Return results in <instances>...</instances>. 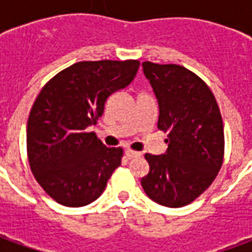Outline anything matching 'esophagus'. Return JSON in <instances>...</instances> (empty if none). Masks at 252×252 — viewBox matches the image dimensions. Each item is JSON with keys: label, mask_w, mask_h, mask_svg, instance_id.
Wrapping results in <instances>:
<instances>
[{"label": "esophagus", "mask_w": 252, "mask_h": 252, "mask_svg": "<svg viewBox=\"0 0 252 252\" xmlns=\"http://www.w3.org/2000/svg\"><path fill=\"white\" fill-rule=\"evenodd\" d=\"M126 158L131 159V158H136V157H140L142 154L137 153V151H133V150H129V148H126Z\"/></svg>", "instance_id": "34e87169"}]
</instances>
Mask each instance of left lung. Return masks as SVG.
Listing matches in <instances>:
<instances>
[{
	"mask_svg": "<svg viewBox=\"0 0 252 252\" xmlns=\"http://www.w3.org/2000/svg\"><path fill=\"white\" fill-rule=\"evenodd\" d=\"M143 71L158 98V128L167 132L169 147L163 155H144L150 171L142 186L155 202L181 208L202 194L221 169V113L209 86L186 67L143 62Z\"/></svg>",
	"mask_w": 252,
	"mask_h": 252,
	"instance_id": "obj_1",
	"label": "left lung"
}]
</instances>
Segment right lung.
Returning <instances> with one entry per match:
<instances>
[{
  "label": "right lung",
  "instance_id": "right-lung-1",
  "mask_svg": "<svg viewBox=\"0 0 252 252\" xmlns=\"http://www.w3.org/2000/svg\"><path fill=\"white\" fill-rule=\"evenodd\" d=\"M140 62L97 61L67 67L43 86L27 124V154L37 184L58 204L85 206L102 194L123 158L89 126L97 124L110 94L132 82Z\"/></svg>",
  "mask_w": 252,
  "mask_h": 252
}]
</instances>
